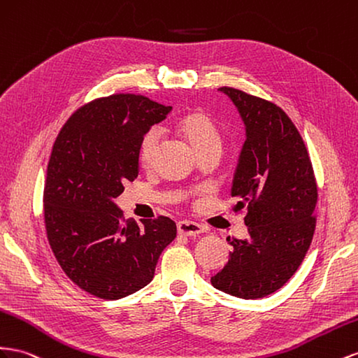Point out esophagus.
Listing matches in <instances>:
<instances>
[{"instance_id": "1", "label": "esophagus", "mask_w": 358, "mask_h": 358, "mask_svg": "<svg viewBox=\"0 0 358 358\" xmlns=\"http://www.w3.org/2000/svg\"><path fill=\"white\" fill-rule=\"evenodd\" d=\"M178 231L179 235L185 236H196L203 231V227L197 223H192V221H179L178 223Z\"/></svg>"}]
</instances>
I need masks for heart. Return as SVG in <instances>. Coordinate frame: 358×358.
I'll list each match as a JSON object with an SVG mask.
<instances>
[{
  "label": "heart",
  "instance_id": "obj_1",
  "mask_svg": "<svg viewBox=\"0 0 358 358\" xmlns=\"http://www.w3.org/2000/svg\"><path fill=\"white\" fill-rule=\"evenodd\" d=\"M178 132L185 138L194 152L201 153L210 146L220 144V134L209 115L201 110H191L185 113L176 123ZM159 146V131L150 129L140 143L138 157L144 166H149L157 155Z\"/></svg>",
  "mask_w": 358,
  "mask_h": 358
}]
</instances>
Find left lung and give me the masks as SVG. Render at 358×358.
Returning <instances> with one entry per match:
<instances>
[{"label": "left lung", "mask_w": 358, "mask_h": 358, "mask_svg": "<svg viewBox=\"0 0 358 358\" xmlns=\"http://www.w3.org/2000/svg\"><path fill=\"white\" fill-rule=\"evenodd\" d=\"M221 93L234 102L245 141L230 196L247 208L245 239H230L227 264L210 283L221 292L257 299L278 291L310 247L317 188L304 141L277 105L230 87Z\"/></svg>", "instance_id": "left-lung-1"}]
</instances>
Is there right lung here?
I'll list each match as a JSON object with an SVG mask.
<instances>
[{"label":"right lung","instance_id":"add662e5","mask_svg":"<svg viewBox=\"0 0 358 358\" xmlns=\"http://www.w3.org/2000/svg\"><path fill=\"white\" fill-rule=\"evenodd\" d=\"M170 111L144 96L113 94L76 111L54 143L43 189L48 241L66 275L98 298L149 285L176 238L169 217L137 224L114 201L138 176L141 138Z\"/></svg>","mask_w":358,"mask_h":358}]
</instances>
